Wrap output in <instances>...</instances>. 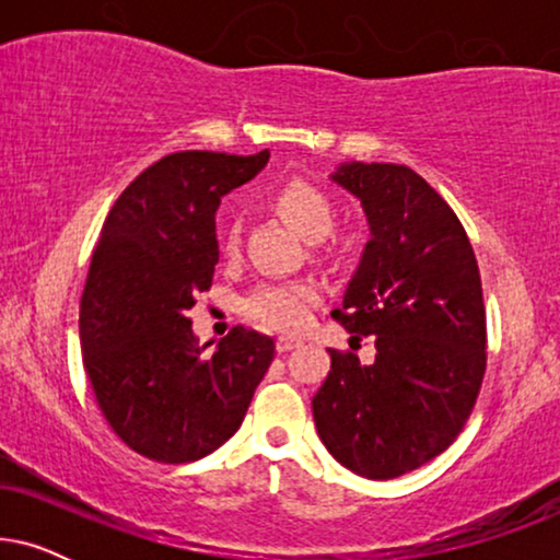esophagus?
<instances>
[{
  "label": "esophagus",
  "instance_id": "esophagus-1",
  "mask_svg": "<svg viewBox=\"0 0 560 560\" xmlns=\"http://www.w3.org/2000/svg\"><path fill=\"white\" fill-rule=\"evenodd\" d=\"M298 339H293V336H280L278 341H275V347H278V351L282 354V351H290V349H295L298 347Z\"/></svg>",
  "mask_w": 560,
  "mask_h": 560
}]
</instances>
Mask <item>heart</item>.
Here are the masks:
<instances>
[{
    "instance_id": "heart-1",
    "label": "heart",
    "mask_w": 560,
    "mask_h": 560,
    "mask_svg": "<svg viewBox=\"0 0 560 560\" xmlns=\"http://www.w3.org/2000/svg\"><path fill=\"white\" fill-rule=\"evenodd\" d=\"M270 206L308 242L334 232L336 206L324 188L308 178H290L270 194ZM221 247L229 255L240 249V226L221 229ZM320 303V288L313 280H267L242 298L240 308L255 324L270 331H301Z\"/></svg>"
}]
</instances>
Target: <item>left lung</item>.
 Segmentation results:
<instances>
[{"label":"left lung","mask_w":560,"mask_h":560,"mask_svg":"<svg viewBox=\"0 0 560 560\" xmlns=\"http://www.w3.org/2000/svg\"><path fill=\"white\" fill-rule=\"evenodd\" d=\"M334 180L362 201L372 240L331 316L374 336L362 364L328 349L331 372L313 395L320 441L366 479H395L443 454L469 420L487 370L479 265L454 209L416 171L351 163Z\"/></svg>","instance_id":"1"}]
</instances>
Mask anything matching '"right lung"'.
Wrapping results in <instances>:
<instances>
[{
    "label": "right lung",
    "mask_w": 560,
    "mask_h": 560,
    "mask_svg": "<svg viewBox=\"0 0 560 560\" xmlns=\"http://www.w3.org/2000/svg\"><path fill=\"white\" fill-rule=\"evenodd\" d=\"M270 152H173L121 190L102 226L81 295L83 366L112 431L160 464L217 451L242 425L275 359L270 336L234 326L198 347L186 313L219 262L221 196Z\"/></svg>",
    "instance_id": "right-lung-1"
}]
</instances>
